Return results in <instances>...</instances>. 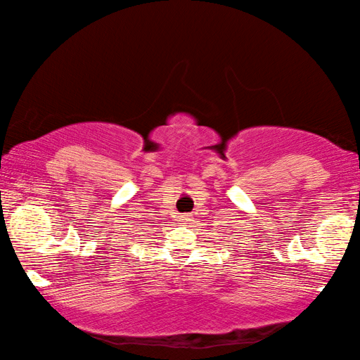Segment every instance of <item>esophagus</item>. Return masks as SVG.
Segmentation results:
<instances>
[{"mask_svg":"<svg viewBox=\"0 0 360 360\" xmlns=\"http://www.w3.org/2000/svg\"><path fill=\"white\" fill-rule=\"evenodd\" d=\"M188 219H191V214H187V212H184V214L179 216V222H187Z\"/></svg>","mask_w":360,"mask_h":360,"instance_id":"esophagus-1","label":"esophagus"}]
</instances>
